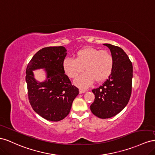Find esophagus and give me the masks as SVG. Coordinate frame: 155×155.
Segmentation results:
<instances>
[{"label":"esophagus","instance_id":"esophagus-1","mask_svg":"<svg viewBox=\"0 0 155 155\" xmlns=\"http://www.w3.org/2000/svg\"><path fill=\"white\" fill-rule=\"evenodd\" d=\"M86 92V90H82L81 89L80 90H79V94H84V93Z\"/></svg>","mask_w":155,"mask_h":155}]
</instances>
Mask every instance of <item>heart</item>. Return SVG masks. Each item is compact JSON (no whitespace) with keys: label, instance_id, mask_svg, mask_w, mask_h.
Listing matches in <instances>:
<instances>
[{"label":"heart","instance_id":"heart-1","mask_svg":"<svg viewBox=\"0 0 155 155\" xmlns=\"http://www.w3.org/2000/svg\"><path fill=\"white\" fill-rule=\"evenodd\" d=\"M114 64L113 56L109 51L86 47L76 53V58H65L62 67L71 78L77 77L84 69L86 72L75 79L74 84L79 87L87 88L94 81L101 82L107 80L112 74Z\"/></svg>","mask_w":155,"mask_h":155}]
</instances>
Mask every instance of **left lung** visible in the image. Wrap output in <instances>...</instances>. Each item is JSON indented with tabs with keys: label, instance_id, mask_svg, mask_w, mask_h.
Wrapping results in <instances>:
<instances>
[{
	"label": "left lung",
	"instance_id": "left-lung-1",
	"mask_svg": "<svg viewBox=\"0 0 155 155\" xmlns=\"http://www.w3.org/2000/svg\"><path fill=\"white\" fill-rule=\"evenodd\" d=\"M114 58L112 74L103 84L92 90L95 100L90 110L101 119L114 117L125 108L129 103L132 91V64L121 48L104 43Z\"/></svg>",
	"mask_w": 155,
	"mask_h": 155
}]
</instances>
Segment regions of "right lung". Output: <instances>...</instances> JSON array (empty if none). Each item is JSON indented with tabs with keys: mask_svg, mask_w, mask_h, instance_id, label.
I'll list each match as a JSON object with an SVG mask.
<instances>
[{
	"mask_svg": "<svg viewBox=\"0 0 155 155\" xmlns=\"http://www.w3.org/2000/svg\"><path fill=\"white\" fill-rule=\"evenodd\" d=\"M64 47H48L38 51L26 71L28 95L33 110L48 121H58L69 114L78 89L65 74L62 63L67 55ZM44 69L46 79L39 82L33 71Z\"/></svg>",
	"mask_w": 155,
	"mask_h": 155,
	"instance_id": "obj_1",
	"label": "right lung"
}]
</instances>
